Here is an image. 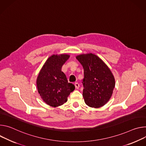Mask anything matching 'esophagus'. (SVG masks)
Here are the masks:
<instances>
[{"label":"esophagus","instance_id":"34e87169","mask_svg":"<svg viewBox=\"0 0 146 146\" xmlns=\"http://www.w3.org/2000/svg\"><path fill=\"white\" fill-rule=\"evenodd\" d=\"M75 88L78 89L79 88V84L78 82H75Z\"/></svg>","mask_w":146,"mask_h":146}]
</instances>
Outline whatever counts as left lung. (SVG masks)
Segmentation results:
<instances>
[{
    "label": "left lung",
    "mask_w": 146,
    "mask_h": 146,
    "mask_svg": "<svg viewBox=\"0 0 146 146\" xmlns=\"http://www.w3.org/2000/svg\"><path fill=\"white\" fill-rule=\"evenodd\" d=\"M84 70L83 97L90 107L99 108L111 98L115 79L107 65L97 56L89 53L76 56Z\"/></svg>",
    "instance_id": "left-lung-1"
}]
</instances>
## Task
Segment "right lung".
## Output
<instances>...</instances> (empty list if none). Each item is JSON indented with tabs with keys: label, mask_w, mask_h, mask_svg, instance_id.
<instances>
[{
	"label": "right lung",
	"mask_w": 146,
	"mask_h": 146,
	"mask_svg": "<svg viewBox=\"0 0 146 146\" xmlns=\"http://www.w3.org/2000/svg\"><path fill=\"white\" fill-rule=\"evenodd\" d=\"M68 54H54L48 58L41 69L36 80L37 88L43 100L56 107L67 101L75 88L68 83L66 75L61 71L63 64L69 58Z\"/></svg>",
	"instance_id": "obj_1"
}]
</instances>
